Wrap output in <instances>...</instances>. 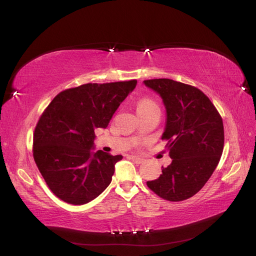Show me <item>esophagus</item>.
I'll return each instance as SVG.
<instances>
[{
    "label": "esophagus",
    "instance_id": "esophagus-1",
    "mask_svg": "<svg viewBox=\"0 0 256 256\" xmlns=\"http://www.w3.org/2000/svg\"><path fill=\"white\" fill-rule=\"evenodd\" d=\"M130 159L132 160L134 162H136V164H142V162H143V159L140 158V157H138V156H131Z\"/></svg>",
    "mask_w": 256,
    "mask_h": 256
}]
</instances>
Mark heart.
I'll list each match as a JSON object with an SVG mask.
<instances>
[{
    "label": "heart",
    "instance_id": "obj_1",
    "mask_svg": "<svg viewBox=\"0 0 256 256\" xmlns=\"http://www.w3.org/2000/svg\"><path fill=\"white\" fill-rule=\"evenodd\" d=\"M150 108H158L157 104L150 98H142L138 102V110L150 109Z\"/></svg>",
    "mask_w": 256,
    "mask_h": 256
}]
</instances>
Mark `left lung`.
<instances>
[{"mask_svg": "<svg viewBox=\"0 0 256 256\" xmlns=\"http://www.w3.org/2000/svg\"><path fill=\"white\" fill-rule=\"evenodd\" d=\"M166 110L164 140L172 164L147 186L160 198L180 202L198 193L218 166L224 145L223 122L202 90L171 79L145 80Z\"/></svg>", "mask_w": 256, "mask_h": 256, "instance_id": "8db88e82", "label": "left lung"}]
</instances>
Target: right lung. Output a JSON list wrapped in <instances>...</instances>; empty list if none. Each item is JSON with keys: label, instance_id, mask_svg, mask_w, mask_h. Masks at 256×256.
I'll use <instances>...</instances> for the list:
<instances>
[{"label": "right lung", "instance_id": "right-lung-1", "mask_svg": "<svg viewBox=\"0 0 256 256\" xmlns=\"http://www.w3.org/2000/svg\"><path fill=\"white\" fill-rule=\"evenodd\" d=\"M136 80L88 83L60 92L38 120L33 156L50 190L66 203L83 205L112 180L122 154L94 150L95 129L106 128Z\"/></svg>", "mask_w": 256, "mask_h": 256}]
</instances>
